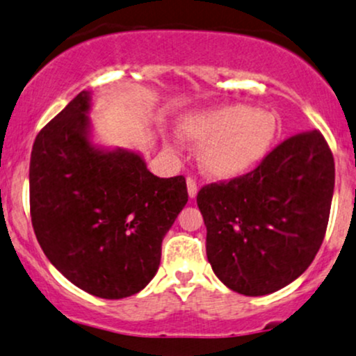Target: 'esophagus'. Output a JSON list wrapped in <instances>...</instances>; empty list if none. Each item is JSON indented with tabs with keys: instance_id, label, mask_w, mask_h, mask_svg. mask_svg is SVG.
Masks as SVG:
<instances>
[{
	"instance_id": "esophagus-1",
	"label": "esophagus",
	"mask_w": 356,
	"mask_h": 356,
	"mask_svg": "<svg viewBox=\"0 0 356 356\" xmlns=\"http://www.w3.org/2000/svg\"><path fill=\"white\" fill-rule=\"evenodd\" d=\"M187 192H189L191 199H194L197 195V182L192 177H187Z\"/></svg>"
}]
</instances>
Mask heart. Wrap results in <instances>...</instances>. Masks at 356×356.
<instances>
[{
    "instance_id": "1",
    "label": "heart",
    "mask_w": 356,
    "mask_h": 356,
    "mask_svg": "<svg viewBox=\"0 0 356 356\" xmlns=\"http://www.w3.org/2000/svg\"><path fill=\"white\" fill-rule=\"evenodd\" d=\"M276 130L271 113L244 104L197 110L179 124L184 140L201 145V167L216 179H236L254 170L268 157Z\"/></svg>"
}]
</instances>
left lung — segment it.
Masks as SVG:
<instances>
[{
    "mask_svg": "<svg viewBox=\"0 0 356 356\" xmlns=\"http://www.w3.org/2000/svg\"><path fill=\"white\" fill-rule=\"evenodd\" d=\"M333 189V154L318 130L286 138L243 177L204 186L197 206L214 275L246 296L293 283L321 246Z\"/></svg>",
    "mask_w": 356,
    "mask_h": 356,
    "instance_id": "obj_1",
    "label": "left lung"
}]
</instances>
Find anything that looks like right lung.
I'll return each mask as SVG.
<instances>
[{"instance_id": "1", "label": "right lung", "mask_w": 356, "mask_h": 356, "mask_svg": "<svg viewBox=\"0 0 356 356\" xmlns=\"http://www.w3.org/2000/svg\"><path fill=\"white\" fill-rule=\"evenodd\" d=\"M93 93L83 90L35 138L30 212L44 256L93 296L142 291L162 239L187 204L182 175L161 179L142 155L92 142Z\"/></svg>"}]
</instances>
